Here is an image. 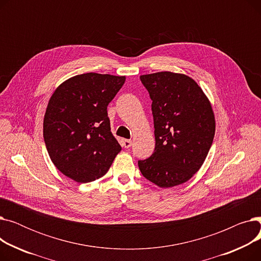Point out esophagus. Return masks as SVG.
I'll return each mask as SVG.
<instances>
[{
	"mask_svg": "<svg viewBox=\"0 0 261 261\" xmlns=\"http://www.w3.org/2000/svg\"><path fill=\"white\" fill-rule=\"evenodd\" d=\"M121 145L125 148H130L132 146V141L130 140H121Z\"/></svg>",
	"mask_w": 261,
	"mask_h": 261,
	"instance_id": "34e87169",
	"label": "esophagus"
}]
</instances>
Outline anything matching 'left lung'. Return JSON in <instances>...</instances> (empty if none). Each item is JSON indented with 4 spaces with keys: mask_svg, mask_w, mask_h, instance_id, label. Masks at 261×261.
Segmentation results:
<instances>
[{
    "mask_svg": "<svg viewBox=\"0 0 261 261\" xmlns=\"http://www.w3.org/2000/svg\"><path fill=\"white\" fill-rule=\"evenodd\" d=\"M152 100L155 149L139 167L161 188L181 185L199 171L216 130L212 103L187 75L158 72L140 76Z\"/></svg>",
    "mask_w": 261,
    "mask_h": 261,
    "instance_id": "1",
    "label": "left lung"
}]
</instances>
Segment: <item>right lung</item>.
Masks as SVG:
<instances>
[{"instance_id": "obj_1", "label": "right lung", "mask_w": 261, "mask_h": 261, "mask_svg": "<svg viewBox=\"0 0 261 261\" xmlns=\"http://www.w3.org/2000/svg\"><path fill=\"white\" fill-rule=\"evenodd\" d=\"M125 81L126 76L80 74L50 96L43 120L45 146L54 165L77 183L105 175L120 152L107 107Z\"/></svg>"}]
</instances>
